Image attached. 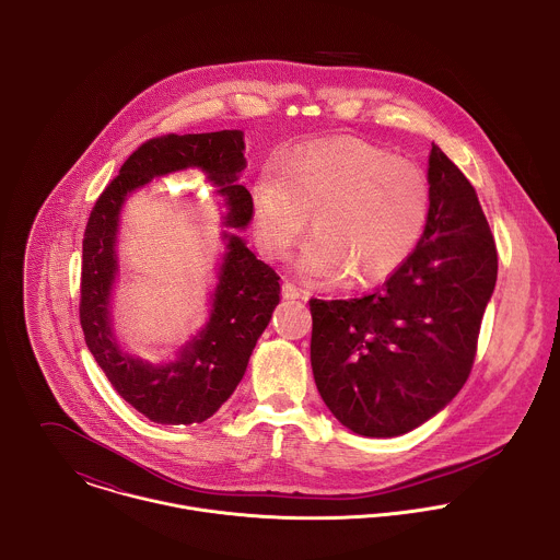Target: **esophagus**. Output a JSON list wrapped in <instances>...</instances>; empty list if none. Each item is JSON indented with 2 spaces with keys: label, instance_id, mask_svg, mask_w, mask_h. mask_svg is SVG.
<instances>
[{
  "label": "esophagus",
  "instance_id": "esophagus-1",
  "mask_svg": "<svg viewBox=\"0 0 560 560\" xmlns=\"http://www.w3.org/2000/svg\"><path fill=\"white\" fill-rule=\"evenodd\" d=\"M282 298H287V300H300V298H304V291H302L300 287H295L293 282L284 280V282H282Z\"/></svg>",
  "mask_w": 560,
  "mask_h": 560
}]
</instances>
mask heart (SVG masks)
<instances>
[{"instance_id": "1", "label": "heart", "mask_w": 560, "mask_h": 560, "mask_svg": "<svg viewBox=\"0 0 560 560\" xmlns=\"http://www.w3.org/2000/svg\"><path fill=\"white\" fill-rule=\"evenodd\" d=\"M256 241L287 258L313 231L300 267L308 278L371 284L413 254L431 218L427 172L364 140L342 138L300 149L265 167L252 185Z\"/></svg>"}]
</instances>
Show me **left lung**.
Returning <instances> with one entry per match:
<instances>
[{
	"instance_id": "left-lung-1",
	"label": "left lung",
	"mask_w": 560,
	"mask_h": 560,
	"mask_svg": "<svg viewBox=\"0 0 560 560\" xmlns=\"http://www.w3.org/2000/svg\"><path fill=\"white\" fill-rule=\"evenodd\" d=\"M431 218L413 254L371 295L311 300L320 399L353 433L393 438L435 416L470 377L498 252L464 172L429 155Z\"/></svg>"
}]
</instances>
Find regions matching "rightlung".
<instances>
[{
	"label": "right lung",
	"mask_w": 560,
	"mask_h": 560,
	"mask_svg": "<svg viewBox=\"0 0 560 560\" xmlns=\"http://www.w3.org/2000/svg\"><path fill=\"white\" fill-rule=\"evenodd\" d=\"M241 131L165 133L140 144L120 165L118 176L96 198L81 256L80 320L85 345L114 390L160 424H191L213 416L245 373L252 349L280 302V276L231 235L222 265L213 313L170 364L153 366L118 349L109 323V289L116 273V229L125 196L151 178L200 167L220 185L226 200V226L245 229L252 220V196L237 185L245 167Z\"/></svg>",
	"instance_id": "add662e5"
}]
</instances>
